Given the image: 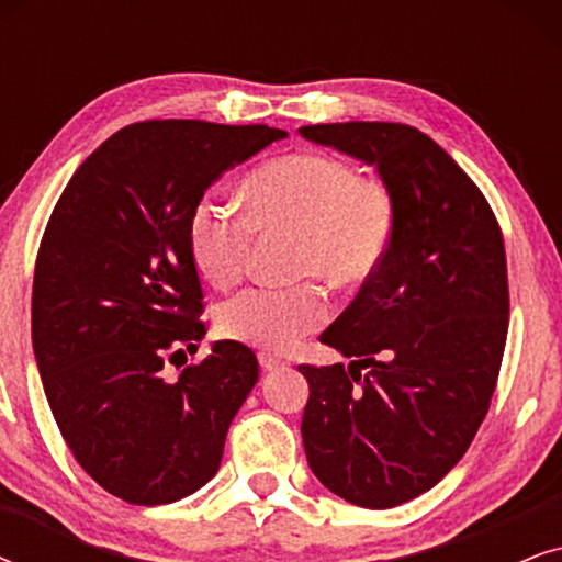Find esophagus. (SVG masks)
I'll return each mask as SVG.
<instances>
[{
	"label": "esophagus",
	"instance_id": "34e87169",
	"mask_svg": "<svg viewBox=\"0 0 562 562\" xmlns=\"http://www.w3.org/2000/svg\"><path fill=\"white\" fill-rule=\"evenodd\" d=\"M258 360H260V366H263V371H276V368L286 366L281 358H276L273 352H260Z\"/></svg>",
	"mask_w": 562,
	"mask_h": 562
}]
</instances>
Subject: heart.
Here are the masks:
<instances>
[{
	"label": "heart",
	"mask_w": 562,
	"mask_h": 562,
	"mask_svg": "<svg viewBox=\"0 0 562 562\" xmlns=\"http://www.w3.org/2000/svg\"><path fill=\"white\" fill-rule=\"evenodd\" d=\"M245 212L206 194L189 217V248L217 289L245 279L258 235L294 229L291 271L325 276L335 286L366 281L396 229V199L379 176H360L345 158L302 150L268 160L243 183ZM329 319L317 281L252 286L222 304L217 325L229 340L286 350Z\"/></svg>",
	"instance_id": "1"
}]
</instances>
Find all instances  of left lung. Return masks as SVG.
Returning a JSON list of instances; mask_svg holds the SVG:
<instances>
[{
  "label": "left lung",
  "instance_id": "8db88e82",
  "mask_svg": "<svg viewBox=\"0 0 562 562\" xmlns=\"http://www.w3.org/2000/svg\"><path fill=\"white\" fill-rule=\"evenodd\" d=\"M299 133L373 164L396 199L386 256L319 337L352 363L299 366L312 473L345 502L391 509L440 483L488 414L509 329L504 235L481 189L417 127Z\"/></svg>",
  "mask_w": 562,
  "mask_h": 562
}]
</instances>
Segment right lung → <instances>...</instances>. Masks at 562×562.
Segmentation results:
<instances>
[{
    "label": "right lung",
    "instance_id": "add662e5",
    "mask_svg": "<svg viewBox=\"0 0 562 562\" xmlns=\"http://www.w3.org/2000/svg\"><path fill=\"white\" fill-rule=\"evenodd\" d=\"M286 133L145 120L104 140L66 183L33 279V348L76 463L127 504H171L217 473L229 422L258 381L237 340L182 368L206 325L189 217L227 168Z\"/></svg>",
    "mask_w": 562,
    "mask_h": 562
}]
</instances>
